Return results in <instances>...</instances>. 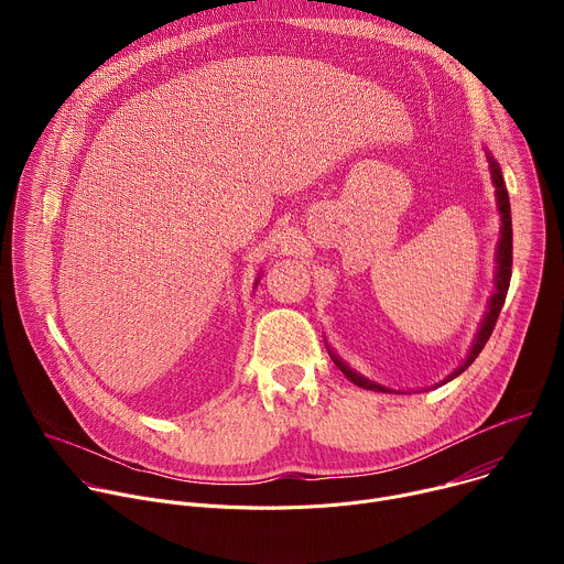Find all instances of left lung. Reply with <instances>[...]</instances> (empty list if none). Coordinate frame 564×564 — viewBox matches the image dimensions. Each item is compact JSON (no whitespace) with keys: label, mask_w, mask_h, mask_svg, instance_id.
<instances>
[{"label":"left lung","mask_w":564,"mask_h":564,"mask_svg":"<svg viewBox=\"0 0 564 564\" xmlns=\"http://www.w3.org/2000/svg\"><path fill=\"white\" fill-rule=\"evenodd\" d=\"M487 151V149H485ZM487 160H489V170H491V181H494V187H496V203H498V212H500V240H498V250H496V276H494V283H496V290L487 303V312L485 316H481L479 321V328H477V335L470 344V350L466 355V359L446 377L442 379L440 383H435L433 388H440L444 383H448L451 379L459 377L475 359L477 355L481 352V348L487 346L494 328H496V321L500 316V310L505 305V299H507V292H509V281H511V263H513V229H511V205H509V192H507V185H505V178H502V170L500 165L496 163V158L487 151ZM333 361L337 364V368L352 381L357 383L359 388H366V390H375V392H401V390H392L388 386H381L368 377H364L361 372H357L355 368H350L333 348H328Z\"/></svg>","instance_id":"left-lung-1"}]
</instances>
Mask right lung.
<instances>
[{
	"mask_svg": "<svg viewBox=\"0 0 564 564\" xmlns=\"http://www.w3.org/2000/svg\"><path fill=\"white\" fill-rule=\"evenodd\" d=\"M259 279H261V276H257V281H254V283H259Z\"/></svg>",
	"mask_w": 564,
	"mask_h": 564,
	"instance_id": "obj_1",
	"label": "right lung"
}]
</instances>
